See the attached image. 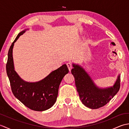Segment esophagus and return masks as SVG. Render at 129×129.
<instances>
[{
  "label": "esophagus",
  "instance_id": "obj_1",
  "mask_svg": "<svg viewBox=\"0 0 129 129\" xmlns=\"http://www.w3.org/2000/svg\"><path fill=\"white\" fill-rule=\"evenodd\" d=\"M67 67L68 68V69H69V72H70L71 70H72V68H73L72 64L70 62H68L67 64Z\"/></svg>",
  "mask_w": 129,
  "mask_h": 129
}]
</instances>
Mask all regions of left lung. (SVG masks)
Here are the masks:
<instances>
[{
	"mask_svg": "<svg viewBox=\"0 0 129 129\" xmlns=\"http://www.w3.org/2000/svg\"><path fill=\"white\" fill-rule=\"evenodd\" d=\"M73 67L71 72L75 78L76 90L82 103L87 108L96 109L104 106L119 91L120 87V75L113 86L100 88L96 85L83 67L75 64H73Z\"/></svg>",
	"mask_w": 129,
	"mask_h": 129,
	"instance_id": "8db88e82",
	"label": "left lung"
}]
</instances>
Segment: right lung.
Listing matches in <instances>:
<instances>
[{
	"label": "right lung",
	"instance_id": "right-lung-1",
	"mask_svg": "<svg viewBox=\"0 0 129 129\" xmlns=\"http://www.w3.org/2000/svg\"><path fill=\"white\" fill-rule=\"evenodd\" d=\"M25 31L19 33L9 48L6 65L7 75L15 98L31 110L45 111L56 102L60 84L64 76L69 73V69L67 65L64 64L42 80L35 83H29L20 78L14 70L13 49L14 43Z\"/></svg>",
	"mask_w": 129,
	"mask_h": 129
}]
</instances>
